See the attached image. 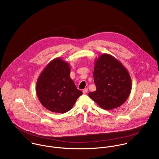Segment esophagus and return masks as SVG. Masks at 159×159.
Returning <instances> with one entry per match:
<instances>
[{"instance_id": "obj_1", "label": "esophagus", "mask_w": 159, "mask_h": 159, "mask_svg": "<svg viewBox=\"0 0 159 159\" xmlns=\"http://www.w3.org/2000/svg\"><path fill=\"white\" fill-rule=\"evenodd\" d=\"M87 92H88V89L87 88H86V89L83 90V93L84 94H86Z\"/></svg>"}]
</instances>
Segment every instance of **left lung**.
Listing matches in <instances>:
<instances>
[{
	"mask_svg": "<svg viewBox=\"0 0 159 159\" xmlns=\"http://www.w3.org/2000/svg\"><path fill=\"white\" fill-rule=\"evenodd\" d=\"M93 78L96 90L89 96L101 107L110 110L126 101L131 92V79L116 58L108 54L101 55L96 60Z\"/></svg>",
	"mask_w": 159,
	"mask_h": 159,
	"instance_id": "8db88e82",
	"label": "left lung"
}]
</instances>
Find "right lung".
Listing matches in <instances>:
<instances>
[{
    "label": "right lung",
    "instance_id": "right-lung-1",
    "mask_svg": "<svg viewBox=\"0 0 159 159\" xmlns=\"http://www.w3.org/2000/svg\"><path fill=\"white\" fill-rule=\"evenodd\" d=\"M70 71L69 64L61 58H56L45 67L38 78L37 95L48 110L57 113L67 112L82 95L70 79Z\"/></svg>",
    "mask_w": 159,
    "mask_h": 159
}]
</instances>
